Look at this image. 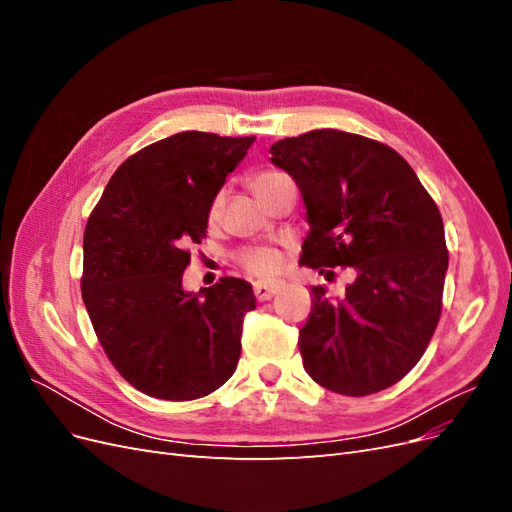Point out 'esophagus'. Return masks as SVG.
Instances as JSON below:
<instances>
[{"mask_svg":"<svg viewBox=\"0 0 512 512\" xmlns=\"http://www.w3.org/2000/svg\"><path fill=\"white\" fill-rule=\"evenodd\" d=\"M280 290V286L277 284H262V282H256L254 284V297L256 301H269L275 297V292Z\"/></svg>","mask_w":512,"mask_h":512,"instance_id":"esophagus-1","label":"esophagus"}]
</instances>
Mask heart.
I'll return each mask as SVG.
<instances>
[{
  "mask_svg": "<svg viewBox=\"0 0 512 512\" xmlns=\"http://www.w3.org/2000/svg\"><path fill=\"white\" fill-rule=\"evenodd\" d=\"M290 177L280 173V170H260L250 181L254 194L265 203L269 194L277 188V185L288 181ZM224 205V194H215L211 205H209V220H215L222 211ZM237 262L241 269H245L250 275L256 277H273L282 271L284 267V258L282 254L273 250V247H243V250L237 254Z\"/></svg>",
  "mask_w": 512,
  "mask_h": 512,
  "instance_id": "b5f03b06",
  "label": "heart"
}]
</instances>
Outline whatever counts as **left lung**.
I'll list each match as a JSON object with an SVG mask.
<instances>
[{
	"label": "left lung",
	"mask_w": 512,
	"mask_h": 512,
	"mask_svg": "<svg viewBox=\"0 0 512 512\" xmlns=\"http://www.w3.org/2000/svg\"><path fill=\"white\" fill-rule=\"evenodd\" d=\"M271 156L307 207L301 265L324 277L354 271L342 299L312 288L299 331L305 371L348 397L389 389L421 361L442 314L448 250L438 205L395 149L361 134L312 130L277 141Z\"/></svg>",
	"instance_id": "1"
}]
</instances>
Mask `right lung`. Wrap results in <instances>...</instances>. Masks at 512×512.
I'll return each mask as SVG.
<instances>
[{
    "mask_svg": "<svg viewBox=\"0 0 512 512\" xmlns=\"http://www.w3.org/2000/svg\"><path fill=\"white\" fill-rule=\"evenodd\" d=\"M254 136L179 132L123 162L91 211L81 290L108 361L149 397L190 401L235 374L252 286L237 277L190 294V245Z\"/></svg>",
    "mask_w": 512,
    "mask_h": 512,
    "instance_id": "add662e5",
    "label": "right lung"
}]
</instances>
